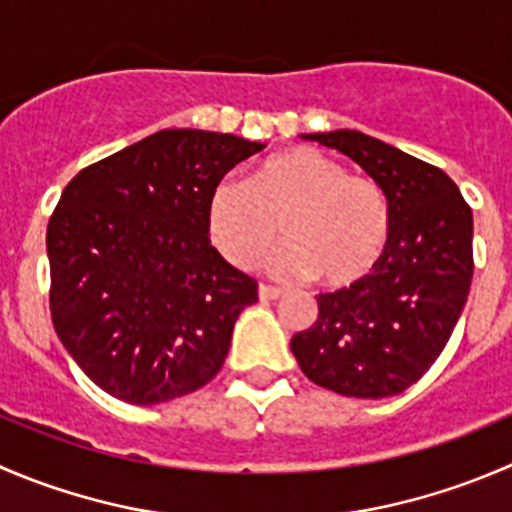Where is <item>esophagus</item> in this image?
I'll use <instances>...</instances> for the list:
<instances>
[{
  "label": "esophagus",
  "instance_id": "34e87169",
  "mask_svg": "<svg viewBox=\"0 0 512 512\" xmlns=\"http://www.w3.org/2000/svg\"><path fill=\"white\" fill-rule=\"evenodd\" d=\"M257 295H260V300H277L282 295V290L275 285H260L257 287Z\"/></svg>",
  "mask_w": 512,
  "mask_h": 512
}]
</instances>
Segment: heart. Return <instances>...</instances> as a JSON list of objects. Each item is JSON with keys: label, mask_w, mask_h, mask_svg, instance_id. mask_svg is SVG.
Listing matches in <instances>:
<instances>
[{"label": "heart", "mask_w": 512, "mask_h": 512, "mask_svg": "<svg viewBox=\"0 0 512 512\" xmlns=\"http://www.w3.org/2000/svg\"><path fill=\"white\" fill-rule=\"evenodd\" d=\"M207 225L217 250L242 270L270 255L282 225L287 245L272 262L280 275L350 287L375 270L388 247L390 205L375 180L295 147L262 162L250 180L217 182Z\"/></svg>", "instance_id": "1"}]
</instances>
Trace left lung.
I'll list each match as a JSON object with an SVG mask.
<instances>
[{
  "label": "left lung",
  "instance_id": "left-lung-1",
  "mask_svg": "<svg viewBox=\"0 0 512 512\" xmlns=\"http://www.w3.org/2000/svg\"><path fill=\"white\" fill-rule=\"evenodd\" d=\"M342 152L382 187L390 240L365 280L317 295L290 342L300 370L345 398H390L430 370L473 280V210L438 167L355 130L302 135Z\"/></svg>",
  "mask_w": 512,
  "mask_h": 512
}]
</instances>
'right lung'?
Here are the masks:
<instances>
[{
	"instance_id": "obj_1",
	"label": "right lung",
	"mask_w": 512,
	"mask_h": 512,
	"mask_svg": "<svg viewBox=\"0 0 512 512\" xmlns=\"http://www.w3.org/2000/svg\"><path fill=\"white\" fill-rule=\"evenodd\" d=\"M262 142L162 130L84 167L47 225L64 350L112 398L157 405L220 372L257 282L210 242L217 182Z\"/></svg>"
}]
</instances>
